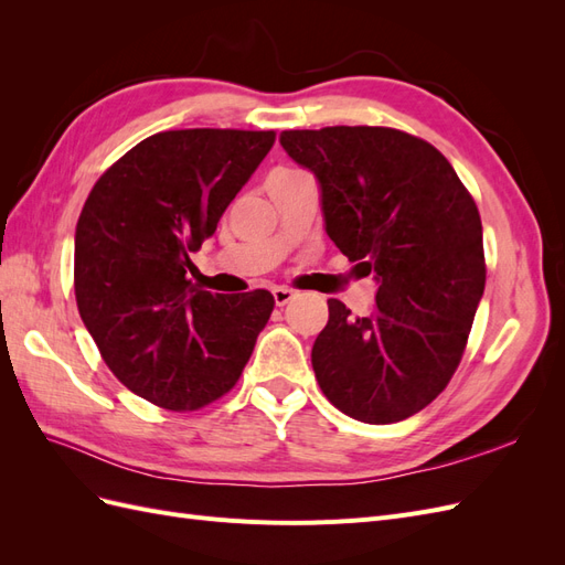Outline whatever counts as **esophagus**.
<instances>
[{"label":"esophagus","instance_id":"34e87169","mask_svg":"<svg viewBox=\"0 0 565 565\" xmlns=\"http://www.w3.org/2000/svg\"><path fill=\"white\" fill-rule=\"evenodd\" d=\"M273 299H276V306H285L295 299V289L292 287H273Z\"/></svg>","mask_w":565,"mask_h":565}]
</instances>
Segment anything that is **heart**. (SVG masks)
Returning <instances> with one entry per match:
<instances>
[{"instance_id": "b5f03b06", "label": "heart", "mask_w": 565, "mask_h": 565, "mask_svg": "<svg viewBox=\"0 0 565 565\" xmlns=\"http://www.w3.org/2000/svg\"><path fill=\"white\" fill-rule=\"evenodd\" d=\"M273 174H292V169H278V172H273Z\"/></svg>"}]
</instances>
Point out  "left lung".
Masks as SVG:
<instances>
[{"label": "left lung", "mask_w": 565, "mask_h": 565, "mask_svg": "<svg viewBox=\"0 0 565 565\" xmlns=\"http://www.w3.org/2000/svg\"><path fill=\"white\" fill-rule=\"evenodd\" d=\"M280 146L316 177L332 243L380 282L363 318L328 299L316 380L358 422L413 417L448 386L483 297L476 202L431 143L398 129H292Z\"/></svg>", "instance_id": "8db88e82"}]
</instances>
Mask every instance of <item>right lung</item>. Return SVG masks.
Instances as JSON below:
<instances>
[{
  "label": "right lung",
  "instance_id": "1",
  "mask_svg": "<svg viewBox=\"0 0 565 565\" xmlns=\"http://www.w3.org/2000/svg\"><path fill=\"white\" fill-rule=\"evenodd\" d=\"M273 131L148 136L96 181L75 231V299L106 365L136 396L185 413L241 380L273 295H212L188 280Z\"/></svg>",
  "mask_w": 565,
  "mask_h": 565
}]
</instances>
